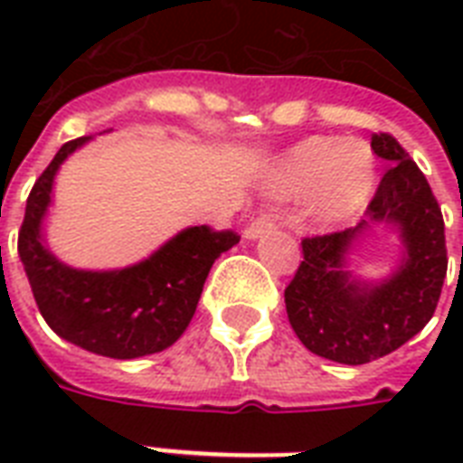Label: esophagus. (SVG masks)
<instances>
[{
	"label": "esophagus",
	"instance_id": "obj_1",
	"mask_svg": "<svg viewBox=\"0 0 463 463\" xmlns=\"http://www.w3.org/2000/svg\"><path fill=\"white\" fill-rule=\"evenodd\" d=\"M274 225H276L274 213H261V216H257V218H254V221H252V223L247 225V228H245V238H247V240L260 238V235H264V232L271 231Z\"/></svg>",
	"mask_w": 463,
	"mask_h": 463
}]
</instances>
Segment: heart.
Returning <instances> with one entry per match:
<instances>
[{
  "instance_id": "b5f03b06",
  "label": "heart",
  "mask_w": 463,
  "mask_h": 463,
  "mask_svg": "<svg viewBox=\"0 0 463 463\" xmlns=\"http://www.w3.org/2000/svg\"><path fill=\"white\" fill-rule=\"evenodd\" d=\"M276 189L283 194H305L315 189L317 216L326 223H338L355 216L370 202L374 156L363 141L315 137L286 158Z\"/></svg>"
}]
</instances>
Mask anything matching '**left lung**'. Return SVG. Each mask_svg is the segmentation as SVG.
I'll list each match as a JSON object with an SVG mask.
<instances>
[{
  "label": "left lung",
  "mask_w": 463,
  "mask_h": 463,
  "mask_svg": "<svg viewBox=\"0 0 463 463\" xmlns=\"http://www.w3.org/2000/svg\"><path fill=\"white\" fill-rule=\"evenodd\" d=\"M370 146L389 163L365 221L355 228L303 240V261L286 286V312L307 351L344 365L389 355L430 322L447 276L445 221L420 167L392 134H373ZM374 222L400 228L402 267L373 287L345 272L352 240Z\"/></svg>",
  "instance_id": "left-lung-1"
}]
</instances>
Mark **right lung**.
I'll list each match as a JSON object with an SVG mask.
<instances>
[{"instance_id": "1", "label": "right lung", "mask_w": 463, "mask_h": 463, "mask_svg": "<svg viewBox=\"0 0 463 463\" xmlns=\"http://www.w3.org/2000/svg\"><path fill=\"white\" fill-rule=\"evenodd\" d=\"M90 137L67 141L33 184L18 231L40 315L54 334L108 358L129 360L165 351L194 317L213 261L240 240L238 232L194 225L148 260L118 271H81L61 264L40 235L57 167Z\"/></svg>"}]
</instances>
